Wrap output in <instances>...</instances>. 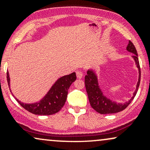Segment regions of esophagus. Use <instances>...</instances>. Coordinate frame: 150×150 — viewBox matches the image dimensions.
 <instances>
[{
    "mask_svg": "<svg viewBox=\"0 0 150 150\" xmlns=\"http://www.w3.org/2000/svg\"><path fill=\"white\" fill-rule=\"evenodd\" d=\"M76 75H77V78L81 79L82 77H83V73H82V71H80V70H78V71L76 72Z\"/></svg>",
    "mask_w": 150,
    "mask_h": 150,
    "instance_id": "1",
    "label": "esophagus"
}]
</instances>
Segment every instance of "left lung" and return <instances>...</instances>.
I'll return each mask as SVG.
<instances>
[{
    "instance_id": "1",
    "label": "left lung",
    "mask_w": 150,
    "mask_h": 150,
    "mask_svg": "<svg viewBox=\"0 0 150 150\" xmlns=\"http://www.w3.org/2000/svg\"><path fill=\"white\" fill-rule=\"evenodd\" d=\"M127 50L130 52L134 53L132 56L134 60H135L136 65H137V68L139 70V80L137 82V87H136L135 92L134 93V96L131 98L128 102L125 103V104H116V103L113 102L109 99H108L106 97L103 95V93L101 92L99 85H98L97 78L96 75L94 74L92 70H88L87 71V75H85V83L86 91H87V95H88L89 101L90 103L91 106L94 108L96 111L101 114H109V113H115L120 112V111L124 110L125 108L128 107L129 104L131 103L132 99H134L135 96L137 94L138 87L140 86V77H141V71L140 63H139L138 57H137V53L134 44L129 41V43L127 46Z\"/></svg>"
}]
</instances>
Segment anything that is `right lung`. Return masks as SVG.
Masks as SVG:
<instances>
[{
  "instance_id": "obj_1",
  "label": "right lung",
  "mask_w": 150,
  "mask_h": 150,
  "mask_svg": "<svg viewBox=\"0 0 150 150\" xmlns=\"http://www.w3.org/2000/svg\"><path fill=\"white\" fill-rule=\"evenodd\" d=\"M76 80L75 73L65 75L56 81L48 94L39 102L32 104H24L18 101L20 106L29 112L36 115H53L58 113L64 106L68 95V89L71 84ZM7 81L10 86V78L8 72H7Z\"/></svg>"
}]
</instances>
